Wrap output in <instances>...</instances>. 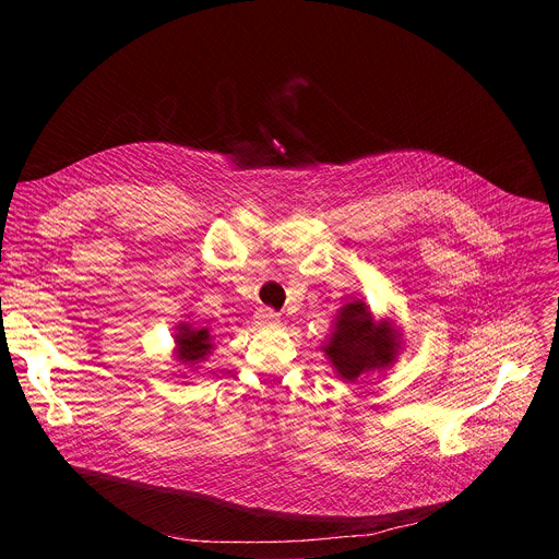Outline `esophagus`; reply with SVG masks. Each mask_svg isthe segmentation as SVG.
Listing matches in <instances>:
<instances>
[{
	"mask_svg": "<svg viewBox=\"0 0 559 559\" xmlns=\"http://www.w3.org/2000/svg\"><path fill=\"white\" fill-rule=\"evenodd\" d=\"M257 321L261 325H276L278 323V313L272 309V307H261L257 311Z\"/></svg>",
	"mask_w": 559,
	"mask_h": 559,
	"instance_id": "obj_1",
	"label": "esophagus"
}]
</instances>
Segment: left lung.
I'll return each mask as SVG.
<instances>
[{
    "label": "left lung",
    "mask_w": 559,
    "mask_h": 559,
    "mask_svg": "<svg viewBox=\"0 0 559 559\" xmlns=\"http://www.w3.org/2000/svg\"><path fill=\"white\" fill-rule=\"evenodd\" d=\"M401 334L391 323H376L365 302H349L336 316L334 332L323 347L343 380H356L373 369H384L401 349Z\"/></svg>",
    "instance_id": "left-lung-1"
}]
</instances>
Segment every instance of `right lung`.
Returning a JSON list of instances; mask_svg holds the SVG:
<instances>
[{
  "instance_id": "right-lung-1",
  "label": "right lung",
  "mask_w": 559,
  "mask_h": 559,
  "mask_svg": "<svg viewBox=\"0 0 559 559\" xmlns=\"http://www.w3.org/2000/svg\"><path fill=\"white\" fill-rule=\"evenodd\" d=\"M175 338H177V358L188 365H197L212 349V336L207 330L179 325V334Z\"/></svg>"
}]
</instances>
